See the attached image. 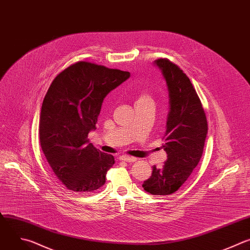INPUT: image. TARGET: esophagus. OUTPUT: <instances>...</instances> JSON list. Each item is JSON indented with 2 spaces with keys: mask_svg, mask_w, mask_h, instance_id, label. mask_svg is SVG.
<instances>
[{
  "mask_svg": "<svg viewBox=\"0 0 250 250\" xmlns=\"http://www.w3.org/2000/svg\"><path fill=\"white\" fill-rule=\"evenodd\" d=\"M120 161H123V162H127V163H134L137 161L136 158H133V157H129V156H126V155H123L121 156L120 158Z\"/></svg>",
  "mask_w": 250,
  "mask_h": 250,
  "instance_id": "1",
  "label": "esophagus"
}]
</instances>
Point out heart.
Returning a JSON list of instances; mask_svg holds the SVG:
<instances>
[{"label":"heart","instance_id":"obj_1","mask_svg":"<svg viewBox=\"0 0 250 250\" xmlns=\"http://www.w3.org/2000/svg\"><path fill=\"white\" fill-rule=\"evenodd\" d=\"M142 103H153L152 96L149 95L146 91H141L137 95V101L136 104H142Z\"/></svg>","mask_w":250,"mask_h":250}]
</instances>
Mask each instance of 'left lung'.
I'll use <instances>...</instances> for the list:
<instances>
[{
	"mask_svg": "<svg viewBox=\"0 0 250 250\" xmlns=\"http://www.w3.org/2000/svg\"><path fill=\"white\" fill-rule=\"evenodd\" d=\"M162 70L169 92V112L163 147L167 160L143 188L153 195H170L188 179L203 154L208 122L206 113L186 74L167 58L155 61Z\"/></svg>",
	"mask_w": 250,
	"mask_h": 250,
	"instance_id": "1",
	"label": "left lung"
}]
</instances>
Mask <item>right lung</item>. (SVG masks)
<instances>
[{
	"label": "right lung",
	"instance_id": "right-lung-1",
	"mask_svg": "<svg viewBox=\"0 0 250 250\" xmlns=\"http://www.w3.org/2000/svg\"><path fill=\"white\" fill-rule=\"evenodd\" d=\"M130 77L129 72L79 61L59 73L41 107L39 139L54 174L67 189L93 192L105 183L114 158L88 144L104 98Z\"/></svg>",
	"mask_w": 250,
	"mask_h": 250
}]
</instances>
